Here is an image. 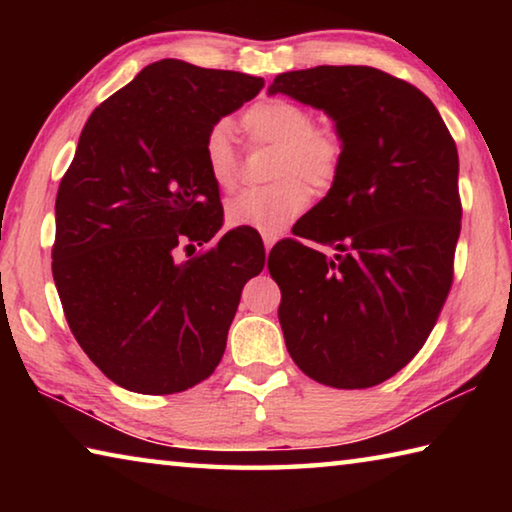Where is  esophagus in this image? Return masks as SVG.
<instances>
[{
    "label": "esophagus",
    "instance_id": "obj_1",
    "mask_svg": "<svg viewBox=\"0 0 512 512\" xmlns=\"http://www.w3.org/2000/svg\"><path fill=\"white\" fill-rule=\"evenodd\" d=\"M275 241H277L275 235H264V248H266V253H271V248L275 246Z\"/></svg>",
    "mask_w": 512,
    "mask_h": 512
}]
</instances>
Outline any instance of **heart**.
<instances>
[{
	"instance_id": "1",
	"label": "heart",
	"mask_w": 512,
	"mask_h": 512,
	"mask_svg": "<svg viewBox=\"0 0 512 512\" xmlns=\"http://www.w3.org/2000/svg\"><path fill=\"white\" fill-rule=\"evenodd\" d=\"M241 126L250 140L277 146V183L232 196L225 205V221L235 228L275 235L309 205V189L302 179L311 189L332 187L341 171L343 142L332 131L314 128V115L305 106L277 97L253 103L241 117ZM203 160L216 187L235 185L239 162L230 121H216L205 133Z\"/></svg>"
}]
</instances>
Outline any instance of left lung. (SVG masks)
<instances>
[{
	"label": "left lung",
	"mask_w": 512,
	"mask_h": 512,
	"mask_svg": "<svg viewBox=\"0 0 512 512\" xmlns=\"http://www.w3.org/2000/svg\"><path fill=\"white\" fill-rule=\"evenodd\" d=\"M325 110L343 142L327 196L268 255L296 366L318 384L370 388L427 341L454 280L461 235L458 153L429 97L366 65L275 76L268 94Z\"/></svg>",
	"instance_id": "obj_1"
}]
</instances>
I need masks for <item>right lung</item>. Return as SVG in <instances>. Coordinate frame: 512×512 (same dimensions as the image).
I'll list each match as a JSON object with an SVG mask.
<instances>
[{
	"instance_id": "right-lung-1",
	"label": "right lung",
	"mask_w": 512,
	"mask_h": 512,
	"mask_svg": "<svg viewBox=\"0 0 512 512\" xmlns=\"http://www.w3.org/2000/svg\"><path fill=\"white\" fill-rule=\"evenodd\" d=\"M264 79L164 58L92 112L56 196L51 273L83 352L117 386L171 395L219 366L262 237L223 223L210 126Z\"/></svg>"
}]
</instances>
